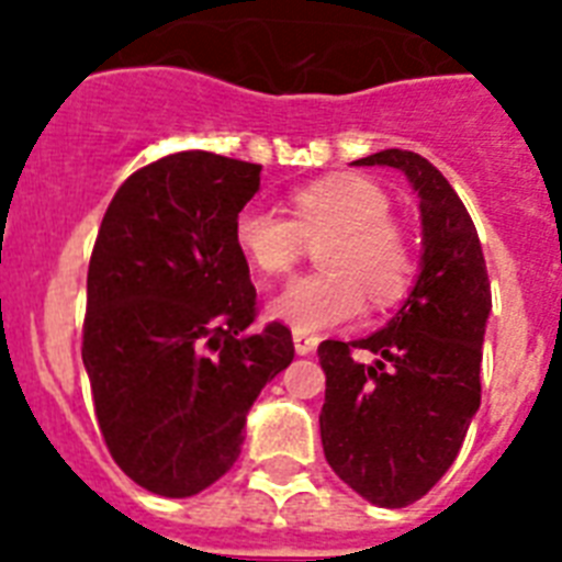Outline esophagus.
Masks as SVG:
<instances>
[{"mask_svg": "<svg viewBox=\"0 0 562 562\" xmlns=\"http://www.w3.org/2000/svg\"><path fill=\"white\" fill-rule=\"evenodd\" d=\"M294 350H297V356H312L317 350V338L306 333H294Z\"/></svg>", "mask_w": 562, "mask_h": 562, "instance_id": "1", "label": "esophagus"}]
</instances>
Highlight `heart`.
<instances>
[{
  "label": "heart",
  "mask_w": 562,
  "mask_h": 562,
  "mask_svg": "<svg viewBox=\"0 0 562 562\" xmlns=\"http://www.w3.org/2000/svg\"><path fill=\"white\" fill-rule=\"evenodd\" d=\"M291 212L250 203L233 221L238 254L265 277H285L306 256L308 245L326 238L317 250L324 271L300 277L273 300L271 315L294 333H324L341 326L364 308V297L379 308L408 294L417 254L402 224L391 218V194L361 175H333L294 189Z\"/></svg>",
  "instance_id": "1"
}]
</instances>
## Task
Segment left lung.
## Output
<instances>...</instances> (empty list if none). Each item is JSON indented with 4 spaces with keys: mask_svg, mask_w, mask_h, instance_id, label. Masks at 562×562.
<instances>
[{
    "mask_svg": "<svg viewBox=\"0 0 562 562\" xmlns=\"http://www.w3.org/2000/svg\"><path fill=\"white\" fill-rule=\"evenodd\" d=\"M411 180L423 268L391 324L317 347L326 373L321 440L335 475L379 507H405L443 479L481 405V344L493 308L479 233L458 192L414 151L370 154ZM368 349L373 366L351 352Z\"/></svg>",
    "mask_w": 562,
    "mask_h": 562,
    "instance_id": "left-lung-1",
    "label": "left lung"
}]
</instances>
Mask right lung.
<instances>
[{
  "label": "right lung",
  "instance_id": "obj_1",
  "mask_svg": "<svg viewBox=\"0 0 562 562\" xmlns=\"http://www.w3.org/2000/svg\"><path fill=\"white\" fill-rule=\"evenodd\" d=\"M256 162L180 151L113 194L87 271L83 368L113 461L157 496L201 493L236 463L259 391L294 359L291 329L256 321L233 221Z\"/></svg>",
  "mask_w": 562,
  "mask_h": 562
}]
</instances>
